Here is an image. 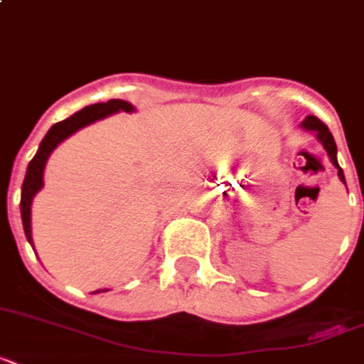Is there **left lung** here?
Returning a JSON list of instances; mask_svg holds the SVG:
<instances>
[{
  "label": "left lung",
  "instance_id": "1",
  "mask_svg": "<svg viewBox=\"0 0 364 364\" xmlns=\"http://www.w3.org/2000/svg\"><path fill=\"white\" fill-rule=\"evenodd\" d=\"M302 126H304L306 130H316L317 132V137H319V141L323 143V147H325L327 154L331 156V162H333V164L336 166V170H338L340 181L346 185L344 171H342V168L338 166V160H336V143H334V137H333V134L328 132L327 124H325L323 121H319L317 117L308 115L304 119V122H302Z\"/></svg>",
  "mask_w": 364,
  "mask_h": 364
}]
</instances>
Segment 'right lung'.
<instances>
[{
	"instance_id": "right-lung-1",
	"label": "right lung",
	"mask_w": 364,
	"mask_h": 364,
	"mask_svg": "<svg viewBox=\"0 0 364 364\" xmlns=\"http://www.w3.org/2000/svg\"><path fill=\"white\" fill-rule=\"evenodd\" d=\"M117 111L130 113V111H134V107H132V104L124 102V100H109V102H104V104L88 105L85 109L77 111L75 115H71L70 119L56 122L47 132V136L43 137L36 156L28 164V171H26L24 183H22V196H20V213H22V225H24L28 242L33 243V240H31V200L39 193V188L43 187V170H45V164H47L48 154L53 153L60 141H64L65 137L75 134L79 128L90 124L94 121H100V119H104V117L111 115V113H117Z\"/></svg>"
}]
</instances>
